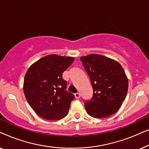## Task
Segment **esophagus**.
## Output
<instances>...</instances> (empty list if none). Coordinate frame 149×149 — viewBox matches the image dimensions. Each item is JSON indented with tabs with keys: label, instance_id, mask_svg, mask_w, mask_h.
Listing matches in <instances>:
<instances>
[{
	"label": "esophagus",
	"instance_id": "34e87169",
	"mask_svg": "<svg viewBox=\"0 0 149 149\" xmlns=\"http://www.w3.org/2000/svg\"><path fill=\"white\" fill-rule=\"evenodd\" d=\"M74 96L77 99H79V98H80V97H81V94L79 93H76L74 94Z\"/></svg>",
	"mask_w": 149,
	"mask_h": 149
}]
</instances>
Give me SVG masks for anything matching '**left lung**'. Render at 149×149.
I'll list each match as a JSON object with an SVG mask.
<instances>
[{
	"label": "left lung",
	"instance_id": "1",
	"mask_svg": "<svg viewBox=\"0 0 149 149\" xmlns=\"http://www.w3.org/2000/svg\"><path fill=\"white\" fill-rule=\"evenodd\" d=\"M80 59L93 92L90 100L85 102L87 113L95 118L115 114L127 93L128 79L123 68L117 61L102 55L90 54Z\"/></svg>",
	"mask_w": 149,
	"mask_h": 149
}]
</instances>
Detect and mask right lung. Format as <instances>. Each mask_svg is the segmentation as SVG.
<instances>
[{"label":"right lung","instance_id":"right-lung-1","mask_svg":"<svg viewBox=\"0 0 149 149\" xmlns=\"http://www.w3.org/2000/svg\"><path fill=\"white\" fill-rule=\"evenodd\" d=\"M74 58L52 54L40 58L30 66L24 81V93L28 104L39 117L59 120L68 113L74 95L66 91L64 71Z\"/></svg>","mask_w":149,"mask_h":149}]
</instances>
